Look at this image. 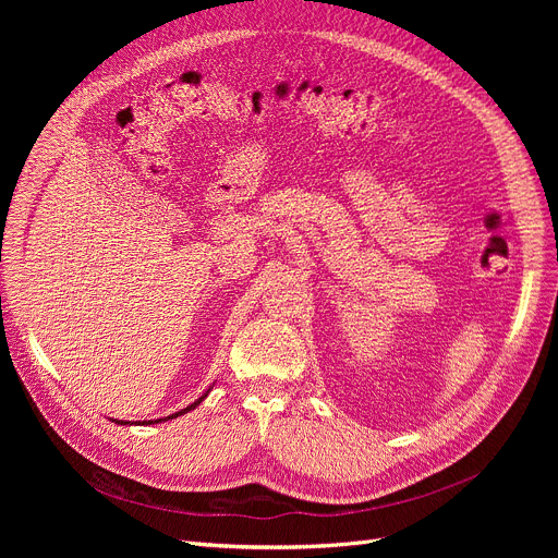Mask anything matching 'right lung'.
I'll return each instance as SVG.
<instances>
[{
    "label": "right lung",
    "mask_w": 558,
    "mask_h": 558,
    "mask_svg": "<svg viewBox=\"0 0 558 558\" xmlns=\"http://www.w3.org/2000/svg\"><path fill=\"white\" fill-rule=\"evenodd\" d=\"M208 391H210V389H208ZM208 391H205V393H203V396H201V398H198V400H194V402H192V404H190V407H185V409H181V412H175V414H171V416H167V418H158V421H149V423H146V425H151V423H162V421H169V418H175V416H181V414H187V412H192V409H194V407H198V404H201V402H203V398H205V396H208ZM114 423H117V425H131V423H126V421H114ZM137 425H140V423H137ZM142 425H144V421H142Z\"/></svg>",
    "instance_id": "1"
}]
</instances>
